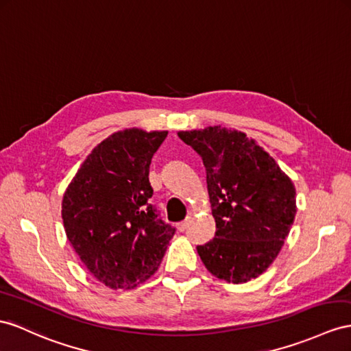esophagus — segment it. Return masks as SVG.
<instances>
[{
    "instance_id": "1",
    "label": "esophagus",
    "mask_w": 351,
    "mask_h": 351,
    "mask_svg": "<svg viewBox=\"0 0 351 351\" xmlns=\"http://www.w3.org/2000/svg\"><path fill=\"white\" fill-rule=\"evenodd\" d=\"M191 222V218H186L185 221H182V222H179V223H176V230L178 231H184L186 227H188V223H190Z\"/></svg>"
}]
</instances>
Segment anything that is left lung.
<instances>
[{"label":"left lung","instance_id":"left-lung-1","mask_svg":"<svg viewBox=\"0 0 351 351\" xmlns=\"http://www.w3.org/2000/svg\"><path fill=\"white\" fill-rule=\"evenodd\" d=\"M206 169L215 237L197 247L208 271L228 283L261 276L280 252L296 213L292 179L245 132L226 125L181 130Z\"/></svg>","mask_w":351,"mask_h":351}]
</instances>
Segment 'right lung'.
Instances as JSON below:
<instances>
[{"label":"right lung","mask_w":351,"mask_h":351,"mask_svg":"<svg viewBox=\"0 0 351 351\" xmlns=\"http://www.w3.org/2000/svg\"><path fill=\"white\" fill-rule=\"evenodd\" d=\"M167 130L130 128L92 149L66 186L62 219L86 268L111 289H133L154 274L172 228L148 203L149 165Z\"/></svg>","instance_id":"right-lung-1"}]
</instances>
